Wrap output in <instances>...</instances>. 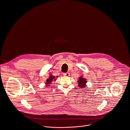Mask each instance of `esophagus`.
I'll return each instance as SVG.
<instances>
[{"label":"esophagus","instance_id":"obj_1","mask_svg":"<svg viewBox=\"0 0 130 130\" xmlns=\"http://www.w3.org/2000/svg\"><path fill=\"white\" fill-rule=\"evenodd\" d=\"M63 75L64 76H67V77H68V76H69L70 75V73H63Z\"/></svg>","mask_w":130,"mask_h":130}]
</instances>
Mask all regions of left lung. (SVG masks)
Instances as JSON below:
<instances>
[{
	"mask_svg": "<svg viewBox=\"0 0 130 130\" xmlns=\"http://www.w3.org/2000/svg\"><path fill=\"white\" fill-rule=\"evenodd\" d=\"M86 80L84 78H83L82 77H79V80L78 81V86L79 87H86Z\"/></svg>",
	"mask_w": 130,
	"mask_h": 130,
	"instance_id": "left-lung-1",
	"label": "left lung"
}]
</instances>
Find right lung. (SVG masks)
Here are the masks:
<instances>
[{
	"label": "right lung",
	"instance_id": "1",
	"mask_svg": "<svg viewBox=\"0 0 130 130\" xmlns=\"http://www.w3.org/2000/svg\"><path fill=\"white\" fill-rule=\"evenodd\" d=\"M56 80V79H55V77L52 76V75H50L49 78L48 79L46 80V82L45 84H46L47 86H49V85H48V84H50V83L52 82V81H53V80Z\"/></svg>",
	"mask_w": 130,
	"mask_h": 130
}]
</instances>
